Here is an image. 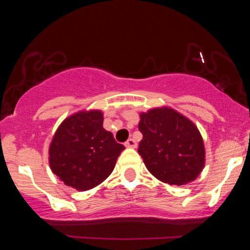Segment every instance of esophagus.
I'll return each mask as SVG.
<instances>
[{
  "instance_id": "obj_1",
  "label": "esophagus",
  "mask_w": 250,
  "mask_h": 250,
  "mask_svg": "<svg viewBox=\"0 0 250 250\" xmlns=\"http://www.w3.org/2000/svg\"><path fill=\"white\" fill-rule=\"evenodd\" d=\"M125 146L127 148H136L137 143H136V141H135L134 139H128L127 141L125 142Z\"/></svg>"
}]
</instances>
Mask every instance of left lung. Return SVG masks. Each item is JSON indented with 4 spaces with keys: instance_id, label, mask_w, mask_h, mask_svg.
<instances>
[{
    "instance_id": "left-lung-1",
    "label": "left lung",
    "mask_w": 250,
    "mask_h": 250,
    "mask_svg": "<svg viewBox=\"0 0 250 250\" xmlns=\"http://www.w3.org/2000/svg\"><path fill=\"white\" fill-rule=\"evenodd\" d=\"M139 145L146 167L168 185L191 182L205 167V147L199 129L173 109H151L141 114Z\"/></svg>"
}]
</instances>
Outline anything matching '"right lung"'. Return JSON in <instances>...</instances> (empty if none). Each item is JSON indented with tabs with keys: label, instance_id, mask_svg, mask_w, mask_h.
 <instances>
[{
	"label": "right lung",
	"instance_id": "obj_1",
	"mask_svg": "<svg viewBox=\"0 0 250 250\" xmlns=\"http://www.w3.org/2000/svg\"><path fill=\"white\" fill-rule=\"evenodd\" d=\"M101 111H81L62 122L49 148L53 173L76 190H88L113 171L125 146L102 127Z\"/></svg>",
	"mask_w": 250,
	"mask_h": 250
}]
</instances>
